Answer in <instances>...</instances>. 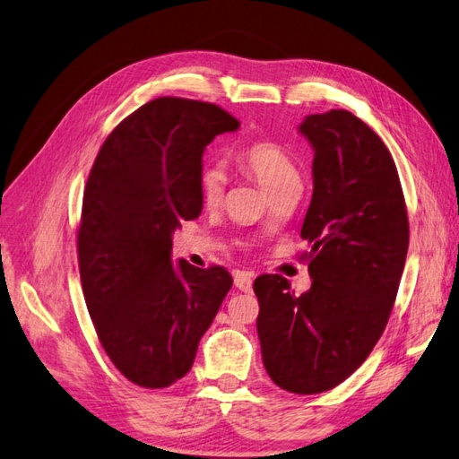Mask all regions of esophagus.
I'll list each match as a JSON object with an SVG mask.
<instances>
[{"label": "esophagus", "instance_id": "obj_1", "mask_svg": "<svg viewBox=\"0 0 459 459\" xmlns=\"http://www.w3.org/2000/svg\"><path fill=\"white\" fill-rule=\"evenodd\" d=\"M236 288L238 290H241V292H251V288H253V274L251 273H245V271H239L238 274H236Z\"/></svg>", "mask_w": 459, "mask_h": 459}]
</instances>
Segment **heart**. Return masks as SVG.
Returning <instances> with one entry per match:
<instances>
[{
  "label": "heart",
  "instance_id": "b5f03b06",
  "mask_svg": "<svg viewBox=\"0 0 459 459\" xmlns=\"http://www.w3.org/2000/svg\"><path fill=\"white\" fill-rule=\"evenodd\" d=\"M238 163L243 171L255 177L268 195L288 185H299V171L294 160L274 142L256 140L238 153ZM198 191L204 204L216 206L226 191V173L220 165L208 163L198 177Z\"/></svg>",
  "mask_w": 459,
  "mask_h": 459
}]
</instances>
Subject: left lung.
<instances>
[{
    "instance_id": "left-lung-1",
    "label": "left lung",
    "mask_w": 459,
    "mask_h": 459,
    "mask_svg": "<svg viewBox=\"0 0 459 459\" xmlns=\"http://www.w3.org/2000/svg\"><path fill=\"white\" fill-rule=\"evenodd\" d=\"M314 196L301 226L311 288L294 296L281 274H261L256 333L263 364L290 394L337 387L372 352L394 309L409 249L397 167L377 134L349 110L309 115Z\"/></svg>"
}]
</instances>
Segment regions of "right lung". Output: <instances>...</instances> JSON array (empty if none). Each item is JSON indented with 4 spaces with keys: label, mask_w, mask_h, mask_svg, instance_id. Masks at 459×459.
Instances as JSON below:
<instances>
[{
    "label": "right lung",
    "mask_w": 459,
    "mask_h": 459,
    "mask_svg": "<svg viewBox=\"0 0 459 459\" xmlns=\"http://www.w3.org/2000/svg\"><path fill=\"white\" fill-rule=\"evenodd\" d=\"M239 128L218 105L160 97L108 134L89 173L77 261L99 342L132 384L181 379L233 284L223 266L171 261V233L203 212V153Z\"/></svg>",
    "instance_id": "add662e5"
}]
</instances>
